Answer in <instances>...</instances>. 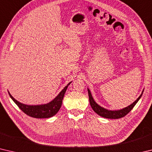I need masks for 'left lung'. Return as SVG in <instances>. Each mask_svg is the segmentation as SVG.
<instances>
[{"label":"left lung","instance_id":"1","mask_svg":"<svg viewBox=\"0 0 152 152\" xmlns=\"http://www.w3.org/2000/svg\"><path fill=\"white\" fill-rule=\"evenodd\" d=\"M88 92L90 104H91L92 109H93V110L95 113H97V114L100 115V116H101L104 118H107V119H119V118H122L123 117H125L126 115H127L128 113L132 110V109L135 107V105L138 102L139 100L140 99L141 96H142L143 91H142V92H141L140 96L137 98V99L134 102H133L132 104H130L129 106L124 108V109L118 110H109L104 109V108H102L101 106H99V105L94 101V100L92 96L91 91H90V90L88 88Z\"/></svg>","mask_w":152,"mask_h":152}]
</instances>
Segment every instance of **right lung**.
Wrapping results in <instances>:
<instances>
[{"label": "right lung", "instance_id": "right-lung-1", "mask_svg": "<svg viewBox=\"0 0 152 152\" xmlns=\"http://www.w3.org/2000/svg\"><path fill=\"white\" fill-rule=\"evenodd\" d=\"M72 82L61 91L59 94L56 96L53 101L49 102V103L45 104H39V105H27L23 104L21 102L17 101L15 99L12 95L9 93V96L11 98L15 104H16L19 109L25 113V114L29 115V116L34 118H38V119H43V118H50L57 113L59 110L60 109L61 104H62V100L65 92L66 91L68 86L70 85Z\"/></svg>", "mask_w": 152, "mask_h": 152}]
</instances>
